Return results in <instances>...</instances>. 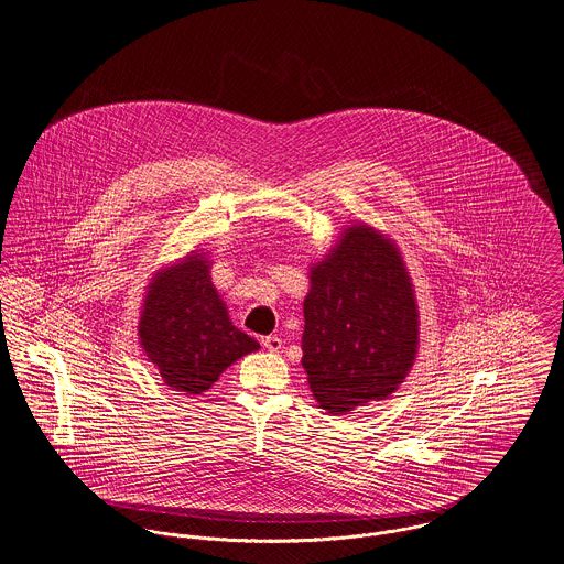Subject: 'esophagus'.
Returning <instances> with one entry per match:
<instances>
[{
	"label": "esophagus",
	"mask_w": 564,
	"mask_h": 564,
	"mask_svg": "<svg viewBox=\"0 0 564 564\" xmlns=\"http://www.w3.org/2000/svg\"><path fill=\"white\" fill-rule=\"evenodd\" d=\"M262 347L269 349V351H280L282 349V338L278 334H271V336H262Z\"/></svg>",
	"instance_id": "1"
}]
</instances>
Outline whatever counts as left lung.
<instances>
[{"instance_id": "obj_1", "label": "left lung", "mask_w": 564, "mask_h": 564, "mask_svg": "<svg viewBox=\"0 0 564 564\" xmlns=\"http://www.w3.org/2000/svg\"><path fill=\"white\" fill-rule=\"evenodd\" d=\"M302 365L329 414L387 400L419 347V313L398 245L356 224L311 269Z\"/></svg>"}]
</instances>
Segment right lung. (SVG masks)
Wrapping results in <instances>:
<instances>
[{"label":"right lung","instance_id":"add662e5","mask_svg":"<svg viewBox=\"0 0 564 564\" xmlns=\"http://www.w3.org/2000/svg\"><path fill=\"white\" fill-rule=\"evenodd\" d=\"M139 340L162 382L184 395L206 393L232 362L260 347L230 322L202 249L154 273Z\"/></svg>","mask_w":564,"mask_h":564}]
</instances>
